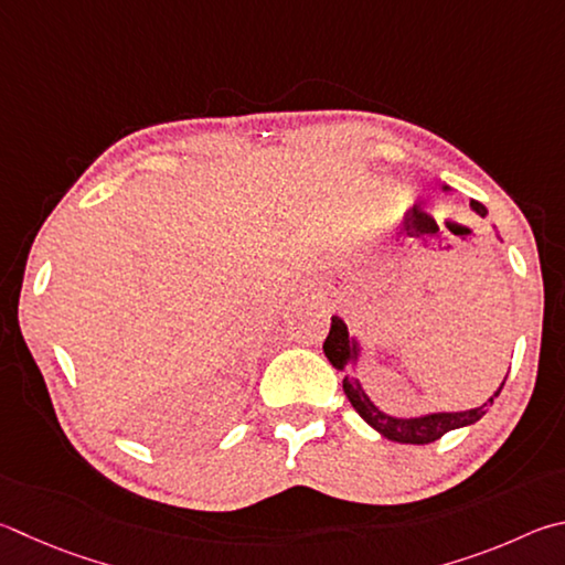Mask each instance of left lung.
<instances>
[{
    "label": "left lung",
    "mask_w": 565,
    "mask_h": 565,
    "mask_svg": "<svg viewBox=\"0 0 565 565\" xmlns=\"http://www.w3.org/2000/svg\"><path fill=\"white\" fill-rule=\"evenodd\" d=\"M437 184H439V192H452L449 184L439 182V180H437ZM469 207H471V212L479 214V217H487L489 214L484 204L477 200H469ZM323 353L328 361H331L335 371L348 373L343 377V390H345L348 399H351V405L355 407V413L361 415L365 423L375 429V433H381L383 437L393 439V443H403V445H429L443 435L452 433V429H461V427L479 423V419L487 415V407L494 403V397H499L501 387H504V383H507V377H504V383L494 390V395H491L487 403L479 407L459 409V413H423V415L399 417V415L385 413V409L377 407L371 399V395L365 393L361 377H358V367H361L365 348L351 331H348V326L341 316L331 318V331H328V338L323 343Z\"/></svg>",
    "instance_id": "obj_1"
}]
</instances>
